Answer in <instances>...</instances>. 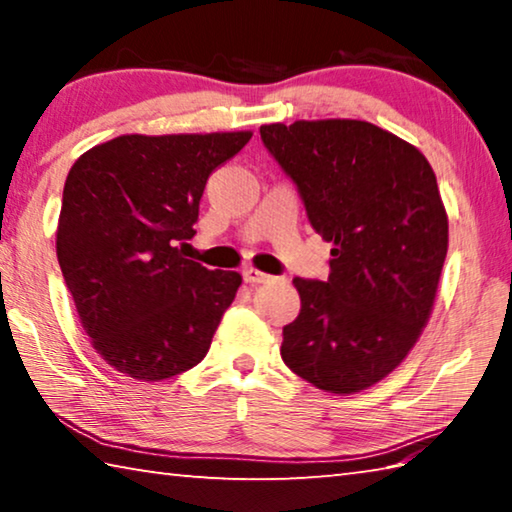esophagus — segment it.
Returning <instances> with one entry per match:
<instances>
[{
	"instance_id": "obj_1",
	"label": "esophagus",
	"mask_w": 512,
	"mask_h": 512,
	"mask_svg": "<svg viewBox=\"0 0 512 512\" xmlns=\"http://www.w3.org/2000/svg\"><path fill=\"white\" fill-rule=\"evenodd\" d=\"M244 280L248 282V284H266L268 280H271V275H266V273H262V271H257V268H244Z\"/></svg>"
}]
</instances>
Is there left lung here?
I'll use <instances>...</instances> for the list:
<instances>
[{
  "instance_id": "left-lung-1",
  "label": "left lung",
  "mask_w": 512,
  "mask_h": 512,
  "mask_svg": "<svg viewBox=\"0 0 512 512\" xmlns=\"http://www.w3.org/2000/svg\"><path fill=\"white\" fill-rule=\"evenodd\" d=\"M332 244L329 277L293 284L282 359L329 393H359L404 361L427 325L447 255V214L427 158L368 121L259 128Z\"/></svg>"
}]
</instances>
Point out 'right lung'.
<instances>
[{
	"instance_id": "obj_1",
	"label": "right lung",
	"mask_w": 512,
	"mask_h": 512,
	"mask_svg": "<svg viewBox=\"0 0 512 512\" xmlns=\"http://www.w3.org/2000/svg\"><path fill=\"white\" fill-rule=\"evenodd\" d=\"M253 133L121 135L69 169L56 255L81 325L112 368L160 381L201 363L241 284L187 259L214 169Z\"/></svg>"
}]
</instances>
